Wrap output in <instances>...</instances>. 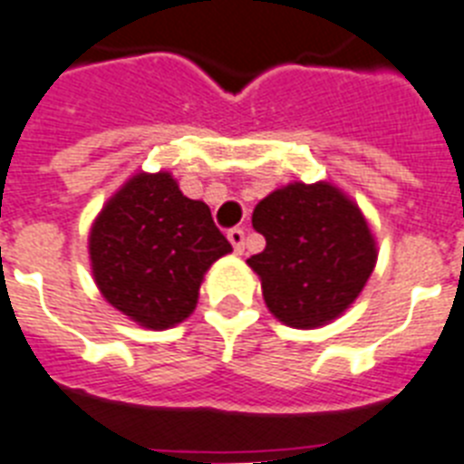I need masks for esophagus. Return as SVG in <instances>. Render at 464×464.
Segmentation results:
<instances>
[{
  "mask_svg": "<svg viewBox=\"0 0 464 464\" xmlns=\"http://www.w3.org/2000/svg\"><path fill=\"white\" fill-rule=\"evenodd\" d=\"M226 236H228V240H231L236 255H243V250H245V231H243V228H231V231L226 233Z\"/></svg>",
  "mask_w": 464,
  "mask_h": 464,
  "instance_id": "1",
  "label": "esophagus"
}]
</instances>
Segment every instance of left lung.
<instances>
[{
  "mask_svg": "<svg viewBox=\"0 0 464 464\" xmlns=\"http://www.w3.org/2000/svg\"><path fill=\"white\" fill-rule=\"evenodd\" d=\"M252 226L266 247L247 259L268 311L283 325L323 328L363 292L377 240L358 202L330 181H292L256 202Z\"/></svg>",
  "mask_w": 464,
  "mask_h": 464,
  "instance_id": "1",
  "label": "left lung"
}]
</instances>
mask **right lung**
<instances>
[{
	"instance_id": "1",
	"label": "right lung",
	"mask_w": 464,
	"mask_h": 464,
	"mask_svg": "<svg viewBox=\"0 0 464 464\" xmlns=\"http://www.w3.org/2000/svg\"><path fill=\"white\" fill-rule=\"evenodd\" d=\"M228 252L208 205L186 198L165 169L127 179L89 231L93 283L108 304L148 330L184 323L209 266Z\"/></svg>"
}]
</instances>
